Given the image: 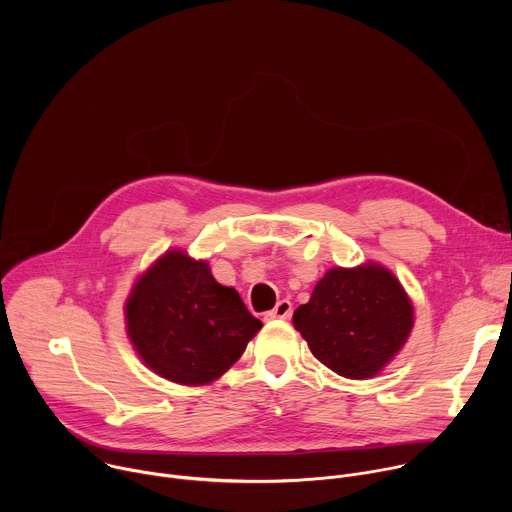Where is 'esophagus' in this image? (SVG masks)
<instances>
[{"mask_svg": "<svg viewBox=\"0 0 512 512\" xmlns=\"http://www.w3.org/2000/svg\"><path fill=\"white\" fill-rule=\"evenodd\" d=\"M291 316V302L289 300H281L277 302V306L273 310H269L265 314V320H285Z\"/></svg>", "mask_w": 512, "mask_h": 512, "instance_id": "34e87169", "label": "esophagus"}]
</instances>
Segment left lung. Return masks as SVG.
Here are the masks:
<instances>
[{
	"label": "left lung",
	"mask_w": 512,
	"mask_h": 512,
	"mask_svg": "<svg viewBox=\"0 0 512 512\" xmlns=\"http://www.w3.org/2000/svg\"><path fill=\"white\" fill-rule=\"evenodd\" d=\"M415 310L391 269L367 261L332 267L310 302L294 312V328L312 354L344 379H373L405 346Z\"/></svg>",
	"instance_id": "left-lung-1"
}]
</instances>
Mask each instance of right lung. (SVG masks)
I'll list each match as a JSON object with an SVG mask.
<instances>
[{"mask_svg": "<svg viewBox=\"0 0 512 512\" xmlns=\"http://www.w3.org/2000/svg\"><path fill=\"white\" fill-rule=\"evenodd\" d=\"M239 291L208 261L170 249L137 275L125 302L127 338L152 373L200 387L223 377L261 330Z\"/></svg>", "mask_w": 512, "mask_h": 512, "instance_id": "1", "label": "right lung"}]
</instances>
